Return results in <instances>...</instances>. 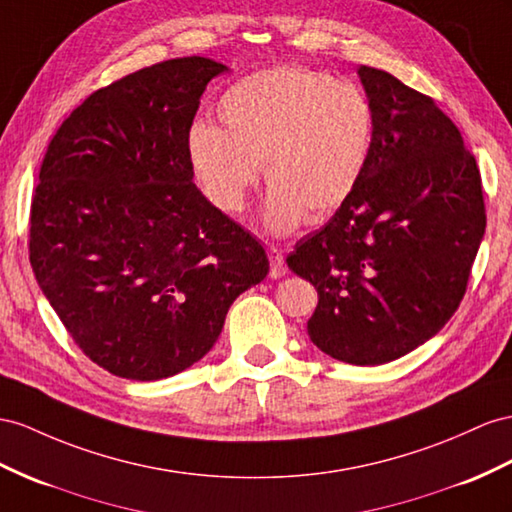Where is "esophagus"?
<instances>
[{
  "label": "esophagus",
  "instance_id": "34e87169",
  "mask_svg": "<svg viewBox=\"0 0 512 512\" xmlns=\"http://www.w3.org/2000/svg\"><path fill=\"white\" fill-rule=\"evenodd\" d=\"M268 259H270V277L272 279L283 277V274L287 272V266H285V261H283V255H281L279 248L270 246L268 248Z\"/></svg>",
  "mask_w": 512,
  "mask_h": 512
}]
</instances>
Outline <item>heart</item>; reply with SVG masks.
<instances>
[{
	"mask_svg": "<svg viewBox=\"0 0 512 512\" xmlns=\"http://www.w3.org/2000/svg\"><path fill=\"white\" fill-rule=\"evenodd\" d=\"M218 119L222 127L190 129L194 179L222 214H240L264 166V227L274 235L296 231L307 214L322 220L337 212L372 155L370 99L324 71L277 67L248 75L220 97Z\"/></svg>",
	"mask_w": 512,
	"mask_h": 512,
	"instance_id": "heart-1",
	"label": "heart"
}]
</instances>
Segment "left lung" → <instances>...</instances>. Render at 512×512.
<instances>
[{"instance_id": "left-lung-1", "label": "left lung", "mask_w": 512, "mask_h": 512, "mask_svg": "<svg viewBox=\"0 0 512 512\" xmlns=\"http://www.w3.org/2000/svg\"><path fill=\"white\" fill-rule=\"evenodd\" d=\"M374 142L355 194L287 266L318 290L311 342L381 365L435 337L458 309L482 242V181L461 131L430 97L361 67Z\"/></svg>"}]
</instances>
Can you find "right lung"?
I'll return each instance as SVG.
<instances>
[{
    "label": "right lung",
    "instance_id": "obj_1",
    "mask_svg": "<svg viewBox=\"0 0 512 512\" xmlns=\"http://www.w3.org/2000/svg\"><path fill=\"white\" fill-rule=\"evenodd\" d=\"M225 71L201 56L140 69L90 95L47 147L30 264L73 342L114 376L188 370L270 270L264 246L192 183L190 127Z\"/></svg>",
    "mask_w": 512,
    "mask_h": 512
}]
</instances>
